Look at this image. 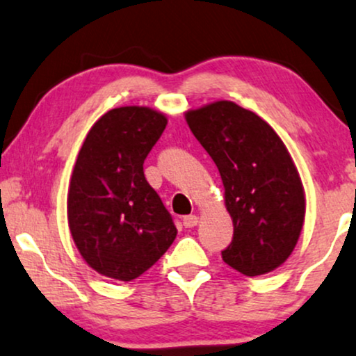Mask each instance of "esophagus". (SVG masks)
Here are the masks:
<instances>
[{"label":"esophagus","instance_id":"1","mask_svg":"<svg viewBox=\"0 0 356 356\" xmlns=\"http://www.w3.org/2000/svg\"><path fill=\"white\" fill-rule=\"evenodd\" d=\"M196 225H198V216H195V214L183 218V226L185 227H195Z\"/></svg>","mask_w":356,"mask_h":356}]
</instances>
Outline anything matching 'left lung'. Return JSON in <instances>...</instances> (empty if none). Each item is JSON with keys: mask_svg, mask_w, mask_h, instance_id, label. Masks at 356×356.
<instances>
[{"mask_svg": "<svg viewBox=\"0 0 356 356\" xmlns=\"http://www.w3.org/2000/svg\"><path fill=\"white\" fill-rule=\"evenodd\" d=\"M186 122L225 185L234 234L222 261L249 277L277 269L296 248L305 216L304 186L284 142L229 100L186 112Z\"/></svg>", "mask_w": 356, "mask_h": 356, "instance_id": "8db88e82", "label": "left lung"}]
</instances>
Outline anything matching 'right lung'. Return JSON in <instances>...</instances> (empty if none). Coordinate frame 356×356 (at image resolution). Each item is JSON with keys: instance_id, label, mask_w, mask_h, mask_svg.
<instances>
[{"instance_id": "1", "label": "right lung", "mask_w": 356, "mask_h": 356, "mask_svg": "<svg viewBox=\"0 0 356 356\" xmlns=\"http://www.w3.org/2000/svg\"><path fill=\"white\" fill-rule=\"evenodd\" d=\"M166 127L148 107H118L95 122L74 166L69 229L79 252L105 277L137 279L177 238L171 214L143 175Z\"/></svg>"}]
</instances>
